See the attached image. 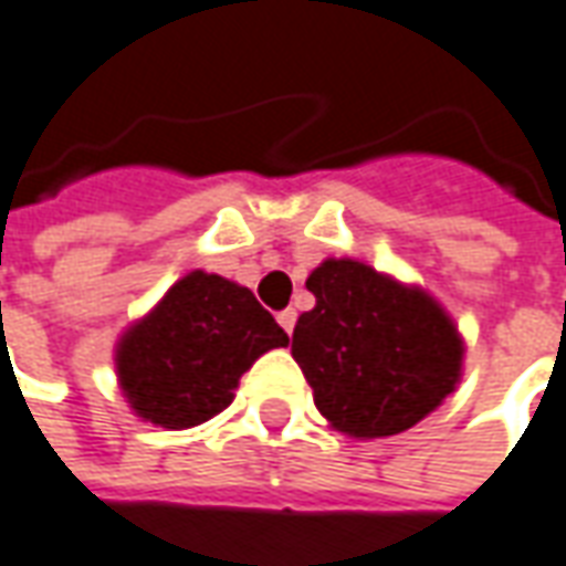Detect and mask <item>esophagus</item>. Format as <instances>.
Returning <instances> with one entry per match:
<instances>
[{
    "instance_id": "obj_1",
    "label": "esophagus",
    "mask_w": 566,
    "mask_h": 566,
    "mask_svg": "<svg viewBox=\"0 0 566 566\" xmlns=\"http://www.w3.org/2000/svg\"><path fill=\"white\" fill-rule=\"evenodd\" d=\"M276 324L286 329V333H292V327H295V311L292 308L280 311V314H276Z\"/></svg>"
}]
</instances>
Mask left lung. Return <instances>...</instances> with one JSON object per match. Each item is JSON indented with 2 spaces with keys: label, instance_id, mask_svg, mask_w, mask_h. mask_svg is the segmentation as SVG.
<instances>
[{
  "label": "left lung",
  "instance_id": "left-lung-1",
  "mask_svg": "<svg viewBox=\"0 0 566 566\" xmlns=\"http://www.w3.org/2000/svg\"><path fill=\"white\" fill-rule=\"evenodd\" d=\"M314 308L292 333V358L329 427L355 439L411 430L461 380L464 343L446 308L352 258H327L305 283Z\"/></svg>",
  "mask_w": 566,
  "mask_h": 566
}]
</instances>
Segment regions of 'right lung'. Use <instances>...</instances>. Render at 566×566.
Segmentation results:
<instances>
[{"instance_id": "obj_1", "label": "right lung", "mask_w": 566, "mask_h": 566, "mask_svg": "<svg viewBox=\"0 0 566 566\" xmlns=\"http://www.w3.org/2000/svg\"><path fill=\"white\" fill-rule=\"evenodd\" d=\"M286 343L290 336L252 290L192 271L120 336L117 382L136 417L186 430L221 415L239 377Z\"/></svg>"}]
</instances>
